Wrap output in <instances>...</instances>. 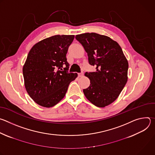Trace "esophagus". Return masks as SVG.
Listing matches in <instances>:
<instances>
[{"label":"esophagus","mask_w":155,"mask_h":155,"mask_svg":"<svg viewBox=\"0 0 155 155\" xmlns=\"http://www.w3.org/2000/svg\"><path fill=\"white\" fill-rule=\"evenodd\" d=\"M78 77H82L83 76V72L79 73V74H78Z\"/></svg>","instance_id":"obj_1"}]
</instances>
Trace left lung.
<instances>
[{
	"instance_id": "left-lung-1",
	"label": "left lung",
	"mask_w": 155,
	"mask_h": 155,
	"mask_svg": "<svg viewBox=\"0 0 155 155\" xmlns=\"http://www.w3.org/2000/svg\"><path fill=\"white\" fill-rule=\"evenodd\" d=\"M75 38L87 54L96 71L86 72L90 85L83 93L87 99L98 107H105L119 96L127 81L129 64L119 44L108 36L96 33L77 35Z\"/></svg>"
}]
</instances>
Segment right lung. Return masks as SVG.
<instances>
[{
  "label": "right lung",
  "mask_w": 155,
  "mask_h": 155,
  "mask_svg": "<svg viewBox=\"0 0 155 155\" xmlns=\"http://www.w3.org/2000/svg\"><path fill=\"white\" fill-rule=\"evenodd\" d=\"M74 35H56L32 47L23 68L25 86L29 96L39 105L50 108L65 96L70 83L78 76L69 73L66 54ZM66 68L62 69L63 65Z\"/></svg>",
  "instance_id": "obj_1"
}]
</instances>
